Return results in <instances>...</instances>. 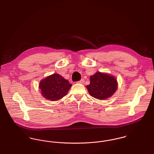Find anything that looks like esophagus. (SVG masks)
<instances>
[{
	"label": "esophagus",
	"mask_w": 154,
	"mask_h": 154,
	"mask_svg": "<svg viewBox=\"0 0 154 154\" xmlns=\"http://www.w3.org/2000/svg\"><path fill=\"white\" fill-rule=\"evenodd\" d=\"M84 82V79H82L81 80L78 81L77 82V83H79V84H82V83H83Z\"/></svg>",
	"instance_id": "34e87169"
}]
</instances>
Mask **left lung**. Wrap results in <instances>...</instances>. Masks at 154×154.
<instances>
[{"label": "left lung", "instance_id": "left-lung-1", "mask_svg": "<svg viewBox=\"0 0 154 154\" xmlns=\"http://www.w3.org/2000/svg\"><path fill=\"white\" fill-rule=\"evenodd\" d=\"M90 84L87 88L91 96L98 100H105L117 90L118 83L115 77L106 74L96 72L90 77Z\"/></svg>", "mask_w": 154, "mask_h": 154}]
</instances>
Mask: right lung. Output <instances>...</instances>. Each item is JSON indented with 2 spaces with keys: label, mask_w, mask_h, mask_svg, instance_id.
Masks as SVG:
<instances>
[{
  "label": "right lung",
  "mask_w": 154,
  "mask_h": 154,
  "mask_svg": "<svg viewBox=\"0 0 154 154\" xmlns=\"http://www.w3.org/2000/svg\"><path fill=\"white\" fill-rule=\"evenodd\" d=\"M71 87L72 84L58 74L49 75L39 83L42 96L52 101L62 98L66 95Z\"/></svg>",
  "instance_id": "right-lung-1"
}]
</instances>
